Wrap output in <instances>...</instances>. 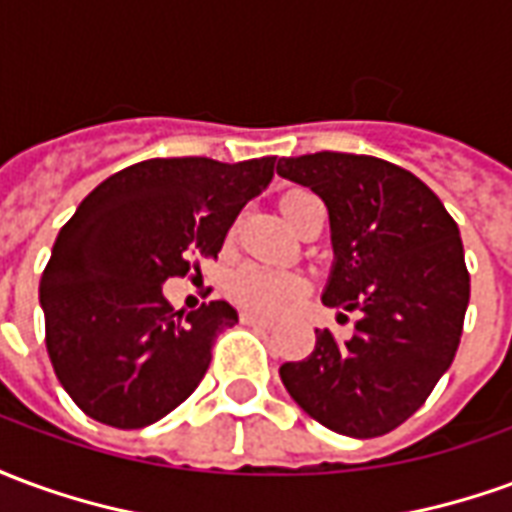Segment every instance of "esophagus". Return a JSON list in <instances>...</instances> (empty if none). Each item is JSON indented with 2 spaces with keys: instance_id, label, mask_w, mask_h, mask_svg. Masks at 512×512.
I'll return each instance as SVG.
<instances>
[{
  "instance_id": "obj_1",
  "label": "esophagus",
  "mask_w": 512,
  "mask_h": 512,
  "mask_svg": "<svg viewBox=\"0 0 512 512\" xmlns=\"http://www.w3.org/2000/svg\"><path fill=\"white\" fill-rule=\"evenodd\" d=\"M241 323H246V326H260V329L274 326L271 318H266V315H257V312H241Z\"/></svg>"
}]
</instances>
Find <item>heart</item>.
<instances>
[{
	"label": "heart",
	"mask_w": 512,
	"mask_h": 512,
	"mask_svg": "<svg viewBox=\"0 0 512 512\" xmlns=\"http://www.w3.org/2000/svg\"><path fill=\"white\" fill-rule=\"evenodd\" d=\"M315 194L310 191H288L282 197V213L293 219V213L301 202L310 200ZM307 290L304 279L293 277V274H279V271H268L260 266H244L235 271L233 277L227 279V293L235 304H241L246 310L266 312V315H277L288 307L290 301L299 299Z\"/></svg>",
	"instance_id": "obj_1"
}]
</instances>
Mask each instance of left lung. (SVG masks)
<instances>
[{"instance_id":"1","label":"left lung","mask_w":512,"mask_h":512,"mask_svg":"<svg viewBox=\"0 0 512 512\" xmlns=\"http://www.w3.org/2000/svg\"><path fill=\"white\" fill-rule=\"evenodd\" d=\"M277 172L326 202L337 263L323 304L359 318L348 343L315 329V351L279 367L282 384L323 428L384 436L422 408L461 343L469 271L458 224L384 158L323 150L279 158Z\"/></svg>"}]
</instances>
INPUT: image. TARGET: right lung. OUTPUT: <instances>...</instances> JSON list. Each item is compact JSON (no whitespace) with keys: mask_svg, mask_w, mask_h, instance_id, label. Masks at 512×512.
Listing matches in <instances>:
<instances>
[{"mask_svg":"<svg viewBox=\"0 0 512 512\" xmlns=\"http://www.w3.org/2000/svg\"><path fill=\"white\" fill-rule=\"evenodd\" d=\"M274 156L147 158L95 186L65 222L40 277L51 367L87 417L145 428L197 389L227 301L175 312L161 285L216 260L246 202L274 178Z\"/></svg>","mask_w":512,"mask_h":512,"instance_id":"add662e5","label":"right lung"}]
</instances>
